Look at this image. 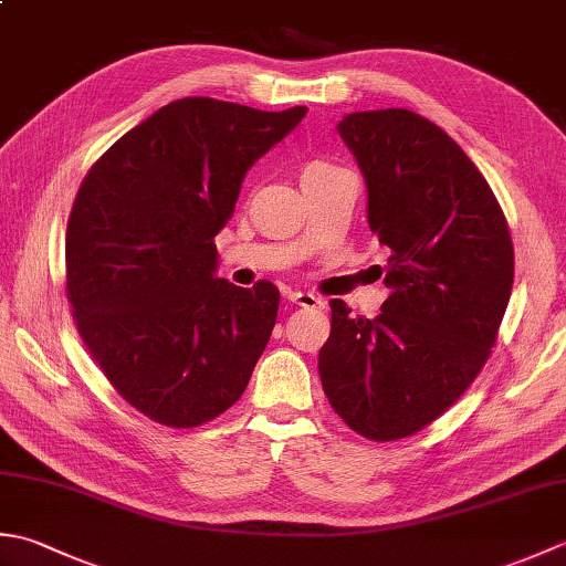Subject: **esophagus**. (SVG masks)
<instances>
[{
	"label": "esophagus",
	"instance_id": "obj_1",
	"mask_svg": "<svg viewBox=\"0 0 566 566\" xmlns=\"http://www.w3.org/2000/svg\"><path fill=\"white\" fill-rule=\"evenodd\" d=\"M284 296L290 298L292 304H298V306H304V308H308V306H321V298H318L316 294H311V292H296V290H286V292H284Z\"/></svg>",
	"mask_w": 566,
	"mask_h": 566
}]
</instances>
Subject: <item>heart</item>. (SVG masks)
<instances>
[{"instance_id":"obj_1","label":"heart","mask_w":566,"mask_h":566,"mask_svg":"<svg viewBox=\"0 0 566 566\" xmlns=\"http://www.w3.org/2000/svg\"><path fill=\"white\" fill-rule=\"evenodd\" d=\"M326 167H333V165H328V163H321V160H316V163H308V165L304 167V175H306V172H316V170H326Z\"/></svg>"}]
</instances>
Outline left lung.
<instances>
[{
	"mask_svg": "<svg viewBox=\"0 0 566 566\" xmlns=\"http://www.w3.org/2000/svg\"><path fill=\"white\" fill-rule=\"evenodd\" d=\"M338 134L389 250L377 318L331 302L318 371L331 406L377 442L413 436L460 399L496 343L513 290L506 216L467 153L420 114L355 112Z\"/></svg>",
	"mask_w": 566,
	"mask_h": 566,
	"instance_id": "1",
	"label": "left lung"
}]
</instances>
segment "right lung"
Here are the masks:
<instances>
[{
	"label": "right lung",
	"instance_id": "obj_1",
	"mask_svg": "<svg viewBox=\"0 0 566 566\" xmlns=\"http://www.w3.org/2000/svg\"><path fill=\"white\" fill-rule=\"evenodd\" d=\"M306 112L177 99L80 185L65 238L77 331L112 387L163 426L195 428L231 408L270 340L280 290L219 280L213 238L245 172Z\"/></svg>",
	"mask_w": 566,
	"mask_h": 566
}]
</instances>
